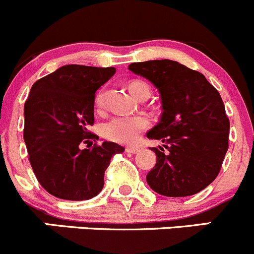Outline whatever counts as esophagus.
<instances>
[{
	"label": "esophagus",
	"instance_id": "esophagus-1",
	"mask_svg": "<svg viewBox=\"0 0 254 254\" xmlns=\"http://www.w3.org/2000/svg\"><path fill=\"white\" fill-rule=\"evenodd\" d=\"M141 151V147L138 146H127L126 147V152H128V153H138V152Z\"/></svg>",
	"mask_w": 254,
	"mask_h": 254
}]
</instances>
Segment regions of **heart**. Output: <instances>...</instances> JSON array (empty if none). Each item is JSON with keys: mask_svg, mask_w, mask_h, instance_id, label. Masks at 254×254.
Segmentation results:
<instances>
[{"mask_svg": "<svg viewBox=\"0 0 254 254\" xmlns=\"http://www.w3.org/2000/svg\"><path fill=\"white\" fill-rule=\"evenodd\" d=\"M144 88H148L146 83L133 81L129 83V92L137 97ZM96 106L101 108L103 106V92L96 96ZM148 126V120L142 116H116L110 118L102 126V134L107 139L117 143L129 144L137 141L139 133Z\"/></svg>", "mask_w": 254, "mask_h": 254, "instance_id": "heart-1", "label": "heart"}]
</instances>
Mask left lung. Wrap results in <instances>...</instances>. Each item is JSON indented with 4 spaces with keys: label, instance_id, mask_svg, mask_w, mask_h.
Returning a JSON list of instances; mask_svg holds the SVG:
<instances>
[{
    "label": "left lung",
    "instance_id": "left-lung-1",
    "mask_svg": "<svg viewBox=\"0 0 254 254\" xmlns=\"http://www.w3.org/2000/svg\"><path fill=\"white\" fill-rule=\"evenodd\" d=\"M129 71L148 79L161 96V121L147 137L157 162L146 176L154 192L187 197L211 185L228 149L229 120L218 91L202 73L171 60L131 64Z\"/></svg>",
    "mask_w": 254,
    "mask_h": 254
}]
</instances>
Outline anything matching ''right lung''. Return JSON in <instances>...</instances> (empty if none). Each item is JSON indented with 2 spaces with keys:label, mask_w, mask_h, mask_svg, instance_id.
<instances>
[{
  "label": "right lung",
  "mask_w": 254,
  "mask_h": 254,
  "mask_svg": "<svg viewBox=\"0 0 254 254\" xmlns=\"http://www.w3.org/2000/svg\"><path fill=\"white\" fill-rule=\"evenodd\" d=\"M115 73V67L66 64L31 88L23 139L38 182L55 197L86 201L97 195L111 158L125 151L108 141L79 148L98 139L88 131L95 122V93Z\"/></svg>",
  "instance_id": "right-lung-1"
}]
</instances>
